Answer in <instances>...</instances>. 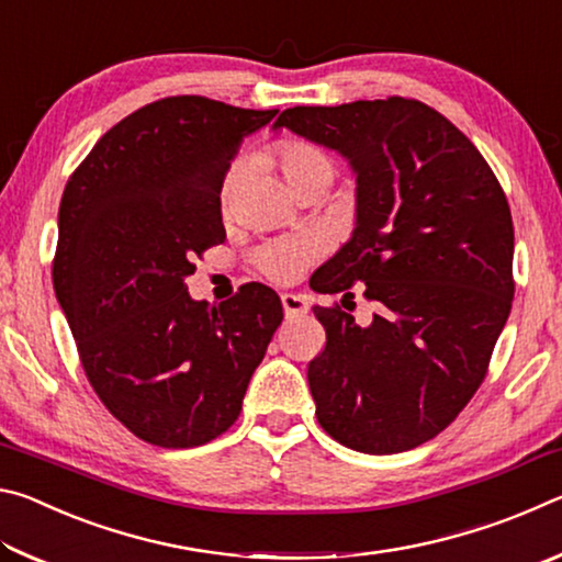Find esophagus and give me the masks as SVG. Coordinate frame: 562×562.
<instances>
[{
  "mask_svg": "<svg viewBox=\"0 0 562 562\" xmlns=\"http://www.w3.org/2000/svg\"><path fill=\"white\" fill-rule=\"evenodd\" d=\"M282 310L288 317L294 315H307L310 310V300L304 297V294H292V292H284L282 294Z\"/></svg>",
  "mask_w": 562,
  "mask_h": 562,
  "instance_id": "1",
  "label": "esophagus"
}]
</instances>
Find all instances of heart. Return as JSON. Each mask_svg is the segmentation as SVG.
I'll use <instances>...</instances> for the list:
<instances>
[{
	"mask_svg": "<svg viewBox=\"0 0 562 562\" xmlns=\"http://www.w3.org/2000/svg\"><path fill=\"white\" fill-rule=\"evenodd\" d=\"M270 158L274 166L282 170L284 180H288L294 193H300L304 188H322L335 178V160H331L319 146L310 144L302 138H282L272 146ZM237 188V173L235 168L227 170L221 180V207L227 211L233 205ZM319 255V245L315 237L310 235H290V237H274V240L262 243L252 250V262L265 278L274 282H292L310 268Z\"/></svg>",
	"mask_w": 562,
	"mask_h": 562,
	"instance_id": "b5f03b06",
	"label": "heart"
}]
</instances>
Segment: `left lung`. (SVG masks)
<instances>
[{"label": "left lung", "instance_id": "obj_1", "mask_svg": "<svg viewBox=\"0 0 562 562\" xmlns=\"http://www.w3.org/2000/svg\"><path fill=\"white\" fill-rule=\"evenodd\" d=\"M274 128L349 160L357 227L317 270V292L347 297L364 282L376 302L369 325L315 307L327 331L307 367L317 422L361 453L416 449L471 402L510 315L506 193L479 148L414 99L294 106Z\"/></svg>", "mask_w": 562, "mask_h": 562}]
</instances>
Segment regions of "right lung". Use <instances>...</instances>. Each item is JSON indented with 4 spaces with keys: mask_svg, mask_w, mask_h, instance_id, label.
Listing matches in <instances>:
<instances>
[{
    "mask_svg": "<svg viewBox=\"0 0 562 562\" xmlns=\"http://www.w3.org/2000/svg\"><path fill=\"white\" fill-rule=\"evenodd\" d=\"M274 113L154 101L103 133L64 188L56 300L103 406L160 449L231 429L282 322L260 282L217 307L186 288L195 255L225 240L217 190L233 156Z\"/></svg>",
    "mask_w": 562,
    "mask_h": 562,
    "instance_id": "1",
    "label": "right lung"
}]
</instances>
